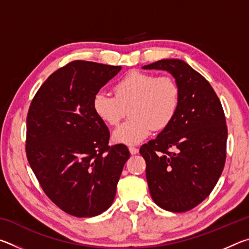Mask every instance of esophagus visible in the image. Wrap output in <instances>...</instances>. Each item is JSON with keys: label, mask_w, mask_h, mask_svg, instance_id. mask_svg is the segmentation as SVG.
<instances>
[{"label": "esophagus", "mask_w": 249, "mask_h": 249, "mask_svg": "<svg viewBox=\"0 0 249 249\" xmlns=\"http://www.w3.org/2000/svg\"><path fill=\"white\" fill-rule=\"evenodd\" d=\"M128 149H129L130 155H136V154H138V151H140L138 150V148H136V147H132V146H130Z\"/></svg>", "instance_id": "1"}]
</instances>
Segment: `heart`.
Segmentation results:
<instances>
[{
    "label": "heart",
    "mask_w": 249,
    "mask_h": 249,
    "mask_svg": "<svg viewBox=\"0 0 249 249\" xmlns=\"http://www.w3.org/2000/svg\"><path fill=\"white\" fill-rule=\"evenodd\" d=\"M115 96L99 92L93 98V111L109 126L120 123L128 109L130 119L112 135L116 144L136 145L149 136L151 129L166 128L178 112L181 91L170 75L133 70L114 86Z\"/></svg>",
    "instance_id": "obj_1"
}]
</instances>
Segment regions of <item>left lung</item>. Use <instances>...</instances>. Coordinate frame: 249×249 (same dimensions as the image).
I'll use <instances>...</instances> for the list:
<instances>
[{"label":"left lung","instance_id":"1","mask_svg":"<svg viewBox=\"0 0 249 249\" xmlns=\"http://www.w3.org/2000/svg\"><path fill=\"white\" fill-rule=\"evenodd\" d=\"M142 69L167 71L180 87L175 119L140 153L151 199L163 210L185 212L209 196L224 168V112L211 84L183 60L162 59Z\"/></svg>","mask_w":249,"mask_h":249}]
</instances>
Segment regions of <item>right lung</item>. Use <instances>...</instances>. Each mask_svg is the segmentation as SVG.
Listing matches in <instances>:
<instances>
[{"instance_id":"right-lung-1","label":"right lung","mask_w":249,"mask_h":249,"mask_svg":"<svg viewBox=\"0 0 249 249\" xmlns=\"http://www.w3.org/2000/svg\"><path fill=\"white\" fill-rule=\"evenodd\" d=\"M121 66L75 60L50 75L27 114L26 155L46 195L70 215L92 217L112 205L129 151L108 146L93 98Z\"/></svg>"}]
</instances>
